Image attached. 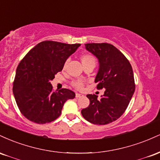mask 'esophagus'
I'll return each mask as SVG.
<instances>
[{"label":"esophagus","mask_w":160,"mask_h":160,"mask_svg":"<svg viewBox=\"0 0 160 160\" xmlns=\"http://www.w3.org/2000/svg\"><path fill=\"white\" fill-rule=\"evenodd\" d=\"M81 96H82V95L80 94V93H76V98H80Z\"/></svg>","instance_id":"34e87169"}]
</instances>
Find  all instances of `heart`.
I'll use <instances>...</instances> for the list:
<instances>
[{"label":"heart","mask_w":160,"mask_h":160,"mask_svg":"<svg viewBox=\"0 0 160 160\" xmlns=\"http://www.w3.org/2000/svg\"><path fill=\"white\" fill-rule=\"evenodd\" d=\"M80 59H81V62L83 65H87V64H89V63H95V57L91 54L82 55L81 57H80ZM67 63H68V61H66L65 65H64V68H65L66 65H67ZM72 85L74 88H76V89H82V88H83L84 83L82 80H75V81L72 82Z\"/></svg>","instance_id":"obj_1"}]
</instances>
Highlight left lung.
<instances>
[{"label": "left lung", "mask_w": 160, "mask_h": 160, "mask_svg": "<svg viewBox=\"0 0 160 160\" xmlns=\"http://www.w3.org/2000/svg\"><path fill=\"white\" fill-rule=\"evenodd\" d=\"M85 47L98 60L99 68L95 79L97 89L105 91L100 99L98 95H86L89 105L81 113L91 123H111L122 115L135 92L132 68L126 56L110 43H86Z\"/></svg>", "instance_id": "1"}]
</instances>
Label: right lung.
<instances>
[{
    "label": "right lung",
    "instance_id": "add662e5",
    "mask_svg": "<svg viewBox=\"0 0 160 160\" xmlns=\"http://www.w3.org/2000/svg\"><path fill=\"white\" fill-rule=\"evenodd\" d=\"M80 46L46 40L20 62L12 92L19 111L28 120L38 124L52 122L61 115L66 101L74 98L75 93L70 89L53 92L50 81Z\"/></svg>",
    "mask_w": 160,
    "mask_h": 160
}]
</instances>
